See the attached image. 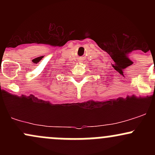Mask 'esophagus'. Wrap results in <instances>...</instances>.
<instances>
[{
	"label": "esophagus",
	"instance_id": "1",
	"mask_svg": "<svg viewBox=\"0 0 155 155\" xmlns=\"http://www.w3.org/2000/svg\"><path fill=\"white\" fill-rule=\"evenodd\" d=\"M82 60H83V58H80L79 60V61H80V62H82Z\"/></svg>",
	"mask_w": 155,
	"mask_h": 155
}]
</instances>
